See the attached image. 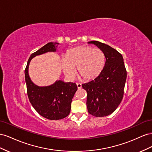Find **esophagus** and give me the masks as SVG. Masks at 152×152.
Segmentation results:
<instances>
[{
	"label": "esophagus",
	"mask_w": 152,
	"mask_h": 152,
	"mask_svg": "<svg viewBox=\"0 0 152 152\" xmlns=\"http://www.w3.org/2000/svg\"><path fill=\"white\" fill-rule=\"evenodd\" d=\"M76 85H77V87L78 89H80L81 88V84L80 83H76Z\"/></svg>",
	"instance_id": "esophagus-1"
}]
</instances>
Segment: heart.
Here are the masks:
<instances>
[{
    "label": "heart",
    "mask_w": 152,
    "mask_h": 152,
    "mask_svg": "<svg viewBox=\"0 0 152 152\" xmlns=\"http://www.w3.org/2000/svg\"><path fill=\"white\" fill-rule=\"evenodd\" d=\"M106 54L103 50L89 46H81L69 50L61 60L62 70L69 78H73L77 69L78 75L85 80L97 77L104 69Z\"/></svg>",
    "instance_id": "b5f03b06"
}]
</instances>
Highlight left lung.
Wrapping results in <instances>:
<instances>
[{"label": "left lung", "instance_id": "8db88e82", "mask_svg": "<svg viewBox=\"0 0 152 152\" xmlns=\"http://www.w3.org/2000/svg\"><path fill=\"white\" fill-rule=\"evenodd\" d=\"M92 43L104 51L106 57L104 69L96 78L82 84L86 91L88 112L96 117L106 116L113 113L122 101L127 71L122 55L118 51L101 42Z\"/></svg>", "mask_w": 152, "mask_h": 152}]
</instances>
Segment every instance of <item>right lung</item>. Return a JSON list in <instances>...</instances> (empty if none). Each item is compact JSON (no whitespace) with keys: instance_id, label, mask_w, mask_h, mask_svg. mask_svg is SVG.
I'll list each match as a JSON object with an SVG mask.
<instances>
[{"instance_id":"obj_1","label":"right lung","mask_w":152,"mask_h":152,"mask_svg":"<svg viewBox=\"0 0 152 152\" xmlns=\"http://www.w3.org/2000/svg\"><path fill=\"white\" fill-rule=\"evenodd\" d=\"M58 46V42H48L32 53L25 69L27 92L30 103L39 114L51 120L62 119L69 115L77 86L75 83H64L59 80L48 86H38L30 79L28 68L33 57L48 51H55Z\"/></svg>"}]
</instances>
